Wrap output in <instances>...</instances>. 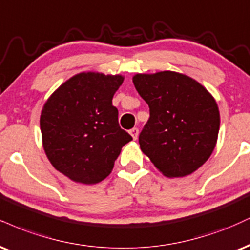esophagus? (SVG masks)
I'll list each match as a JSON object with an SVG mask.
<instances>
[{"label":"esophagus","instance_id":"obj_1","mask_svg":"<svg viewBox=\"0 0 250 250\" xmlns=\"http://www.w3.org/2000/svg\"><path fill=\"white\" fill-rule=\"evenodd\" d=\"M129 134L131 135V137H133V140H137V136H138V129L137 128H133L129 130Z\"/></svg>","mask_w":250,"mask_h":250}]
</instances>
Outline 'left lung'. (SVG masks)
<instances>
[{"mask_svg": "<svg viewBox=\"0 0 250 250\" xmlns=\"http://www.w3.org/2000/svg\"><path fill=\"white\" fill-rule=\"evenodd\" d=\"M133 83L150 108L138 138L143 154L165 177L193 173L218 141L220 113L215 99L197 80L173 71L137 73Z\"/></svg>", "mask_w": 250, "mask_h": 250, "instance_id": "8db88e82", "label": "left lung"}]
</instances>
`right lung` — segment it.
<instances>
[{
	"label": "right lung",
	"instance_id": "add662e5",
	"mask_svg": "<svg viewBox=\"0 0 250 250\" xmlns=\"http://www.w3.org/2000/svg\"><path fill=\"white\" fill-rule=\"evenodd\" d=\"M123 80L121 74L81 72L44 104L39 120L44 151L52 167L73 182L100 183L133 140L120 128L112 102Z\"/></svg>",
	"mask_w": 250,
	"mask_h": 250
}]
</instances>
